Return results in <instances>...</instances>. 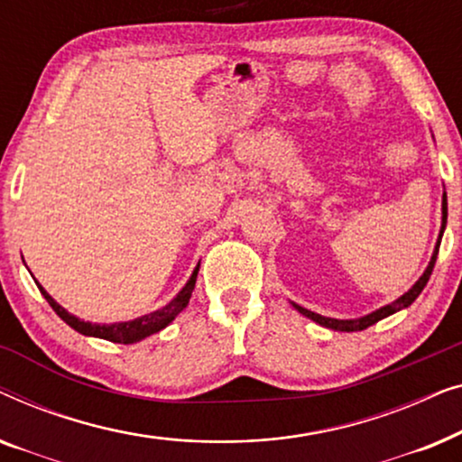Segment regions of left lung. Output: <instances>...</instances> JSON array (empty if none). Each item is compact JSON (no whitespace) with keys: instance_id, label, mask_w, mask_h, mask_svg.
Listing matches in <instances>:
<instances>
[{"instance_id":"left-lung-1","label":"left lung","mask_w":462,"mask_h":462,"mask_svg":"<svg viewBox=\"0 0 462 462\" xmlns=\"http://www.w3.org/2000/svg\"><path fill=\"white\" fill-rule=\"evenodd\" d=\"M446 220H448V199H446V191H444V198H441V229H439V236H438V242H435V250L431 254V261H429L425 273H422L419 280L412 288L408 290V292H403L400 299H395L393 302H389V305H384L381 309H376V311H372L368 315H364V318H356V319H334V318H326V315H319V313H313L309 311V309L296 305L292 302V307L296 311L305 315V318L313 319L315 324L324 326V328H330V330H338V332H359V330H365V328L376 324V321H381L384 318H389V315H393L397 311H402V309H406L412 305V302L419 299V294L422 292V288L427 286L429 277H431V271L435 267V258H438V252H439V244H441V237H444V229H446Z\"/></svg>"}]
</instances>
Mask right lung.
<instances>
[{
  "instance_id": "add662e5",
  "label": "right lung",
  "mask_w": 462,
  "mask_h": 462,
  "mask_svg": "<svg viewBox=\"0 0 462 462\" xmlns=\"http://www.w3.org/2000/svg\"><path fill=\"white\" fill-rule=\"evenodd\" d=\"M198 271H199V263L198 267L193 269L189 282L182 286L179 294L174 296L168 305H163L162 309H157L153 313L141 315V318L130 319V321H116V324H92V321H84L79 318H75L73 313H69L65 307H60L52 296H50L46 290H43L42 283H37L40 292L43 294V299L50 302V307L54 309L56 315L73 328L75 332L84 334V337H94V338H103V340H111V343H122V345H132L138 343V340L151 337V334L160 332L166 328L168 324H172L176 315H179L182 309L189 305V299H191V292L195 288V280H198Z\"/></svg>"
}]
</instances>
